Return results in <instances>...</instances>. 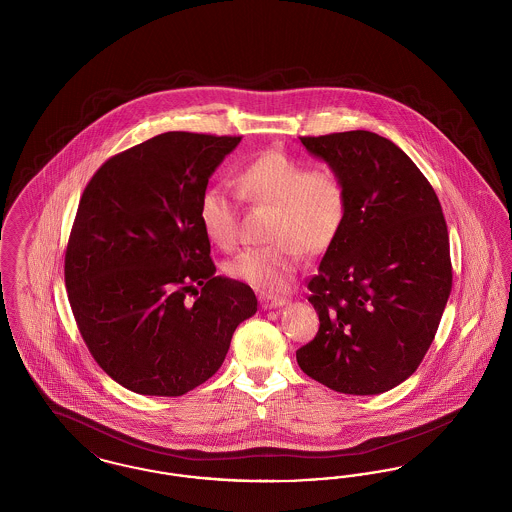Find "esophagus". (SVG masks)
<instances>
[{"label": "esophagus", "mask_w": 512, "mask_h": 512, "mask_svg": "<svg viewBox=\"0 0 512 512\" xmlns=\"http://www.w3.org/2000/svg\"><path fill=\"white\" fill-rule=\"evenodd\" d=\"M259 301H261V307H263V309H276V307H284V305L288 303L286 297L268 295V293H261V295H259Z\"/></svg>", "instance_id": "34e87169"}]
</instances>
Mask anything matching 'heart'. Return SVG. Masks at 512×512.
I'll use <instances>...</instances> for the list:
<instances>
[{"instance_id": "1", "label": "heart", "mask_w": 512, "mask_h": 512, "mask_svg": "<svg viewBox=\"0 0 512 512\" xmlns=\"http://www.w3.org/2000/svg\"><path fill=\"white\" fill-rule=\"evenodd\" d=\"M234 184L255 205H270L267 240L236 255L226 272L259 290H282L303 263V249L320 253L336 240L347 215V186L338 172L311 169L284 151H265L244 163ZM199 222L207 240L224 251L240 240V215L234 194L209 186L199 199Z\"/></svg>"}]
</instances>
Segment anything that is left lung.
<instances>
[{"label":"left lung","mask_w":512,"mask_h":512,"mask_svg":"<svg viewBox=\"0 0 512 512\" xmlns=\"http://www.w3.org/2000/svg\"><path fill=\"white\" fill-rule=\"evenodd\" d=\"M299 140L340 174L349 203L309 282L320 328L297 349V365L330 390L384 393L422 363L451 293L438 195L405 151L374 132Z\"/></svg>","instance_id":"obj_1"}]
</instances>
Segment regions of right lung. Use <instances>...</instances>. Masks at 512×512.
Wrapping results in <instances>:
<instances>
[{
	"mask_svg": "<svg viewBox=\"0 0 512 512\" xmlns=\"http://www.w3.org/2000/svg\"><path fill=\"white\" fill-rule=\"evenodd\" d=\"M240 142L159 134L105 161L80 197L65 255L69 301L92 357L126 390H194L257 313L247 284L215 276L199 222L209 178Z\"/></svg>",
	"mask_w": 512,
	"mask_h": 512,
	"instance_id": "right-lung-1",
	"label": "right lung"
}]
</instances>
